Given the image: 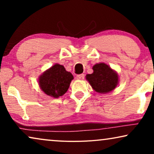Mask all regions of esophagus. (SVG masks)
Instances as JSON below:
<instances>
[{"label": "esophagus", "instance_id": "obj_1", "mask_svg": "<svg viewBox=\"0 0 154 154\" xmlns=\"http://www.w3.org/2000/svg\"><path fill=\"white\" fill-rule=\"evenodd\" d=\"M76 79L78 80H83L85 79V75L84 74H80V75H77Z\"/></svg>", "mask_w": 154, "mask_h": 154}]
</instances>
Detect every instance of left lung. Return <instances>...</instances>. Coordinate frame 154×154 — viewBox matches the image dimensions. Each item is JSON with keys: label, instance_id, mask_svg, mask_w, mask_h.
Masks as SVG:
<instances>
[{"label": "left lung", "instance_id": "left-lung-1", "mask_svg": "<svg viewBox=\"0 0 154 154\" xmlns=\"http://www.w3.org/2000/svg\"><path fill=\"white\" fill-rule=\"evenodd\" d=\"M93 73L86 75L92 88L100 93H107L116 87L119 77L115 71L104 63L97 64L92 67Z\"/></svg>", "mask_w": 154, "mask_h": 154}]
</instances>
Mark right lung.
Wrapping results in <instances>:
<instances>
[{"label": "right lung", "instance_id": "right-lung-1", "mask_svg": "<svg viewBox=\"0 0 154 154\" xmlns=\"http://www.w3.org/2000/svg\"><path fill=\"white\" fill-rule=\"evenodd\" d=\"M73 79L62 65L56 64L40 76L39 85L46 94L57 98L66 93Z\"/></svg>", "mask_w": 154, "mask_h": 154}]
</instances>
